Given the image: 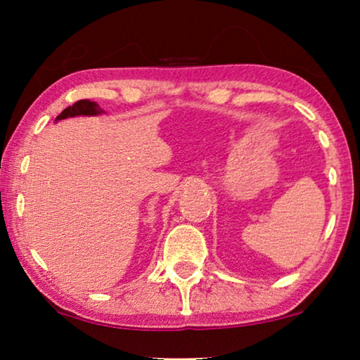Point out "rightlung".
<instances>
[{"label": "right lung", "instance_id": "1", "mask_svg": "<svg viewBox=\"0 0 360 360\" xmlns=\"http://www.w3.org/2000/svg\"><path fill=\"white\" fill-rule=\"evenodd\" d=\"M103 112V110L100 106L96 105L95 101H90V100H80L77 101L73 106H68L63 110L60 115L57 116V121L60 120H65V117H72V116H95V115H100Z\"/></svg>", "mask_w": 360, "mask_h": 360}]
</instances>
